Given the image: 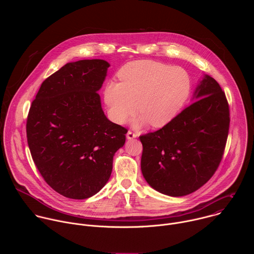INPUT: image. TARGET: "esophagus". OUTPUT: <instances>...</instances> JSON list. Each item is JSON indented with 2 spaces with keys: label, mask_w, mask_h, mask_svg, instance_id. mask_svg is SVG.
Returning <instances> with one entry per match:
<instances>
[{
  "label": "esophagus",
  "mask_w": 254,
  "mask_h": 254,
  "mask_svg": "<svg viewBox=\"0 0 254 254\" xmlns=\"http://www.w3.org/2000/svg\"><path fill=\"white\" fill-rule=\"evenodd\" d=\"M127 137L128 139H132V138L136 137V133H135V132H132L131 130H128L127 133Z\"/></svg>",
  "instance_id": "obj_1"
}]
</instances>
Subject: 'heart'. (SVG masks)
Here are the masks:
<instances>
[{
	"mask_svg": "<svg viewBox=\"0 0 254 254\" xmlns=\"http://www.w3.org/2000/svg\"><path fill=\"white\" fill-rule=\"evenodd\" d=\"M119 77L121 82L107 83L104 90L108 115L117 124L126 123L136 111V127L148 123L163 127L178 116L192 91L186 69L153 60L126 64Z\"/></svg>",
	"mask_w": 254,
	"mask_h": 254,
	"instance_id": "b5f03b06",
	"label": "heart"
}]
</instances>
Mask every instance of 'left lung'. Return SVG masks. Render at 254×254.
<instances>
[{"instance_id": "left-lung-1", "label": "left lung", "mask_w": 254, "mask_h": 254, "mask_svg": "<svg viewBox=\"0 0 254 254\" xmlns=\"http://www.w3.org/2000/svg\"><path fill=\"white\" fill-rule=\"evenodd\" d=\"M229 124L224 91L214 78L205 75L196 88L194 102L162 128L139 136L143 178L168 196L195 192L218 169Z\"/></svg>"}]
</instances>
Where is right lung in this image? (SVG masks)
<instances>
[{"label": "right lung", "mask_w": 254, "mask_h": 254, "mask_svg": "<svg viewBox=\"0 0 254 254\" xmlns=\"http://www.w3.org/2000/svg\"><path fill=\"white\" fill-rule=\"evenodd\" d=\"M110 63L70 62L46 78L33 100L26 131L32 159L60 195L82 200L99 192L127 129L108 120L98 90Z\"/></svg>", "instance_id": "1"}]
</instances>
